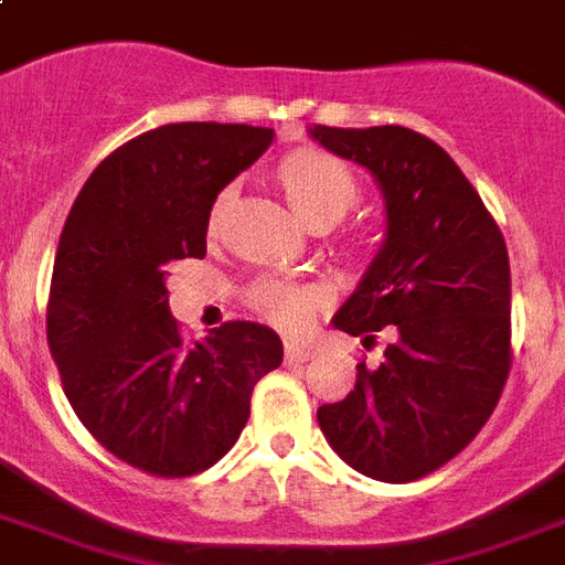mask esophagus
<instances>
[{
	"mask_svg": "<svg viewBox=\"0 0 565 565\" xmlns=\"http://www.w3.org/2000/svg\"><path fill=\"white\" fill-rule=\"evenodd\" d=\"M284 355H287L290 364H301V361L311 359L313 352L308 350V347H301V343H287V347H284Z\"/></svg>",
	"mask_w": 565,
	"mask_h": 565,
	"instance_id": "esophagus-1",
	"label": "esophagus"
}]
</instances>
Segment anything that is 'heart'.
I'll return each instance as SVG.
<instances>
[{
	"label": "heart",
	"mask_w": 565,
	"mask_h": 565,
	"mask_svg": "<svg viewBox=\"0 0 565 565\" xmlns=\"http://www.w3.org/2000/svg\"><path fill=\"white\" fill-rule=\"evenodd\" d=\"M275 183L292 213L313 231H329L331 225H338L359 201V183L350 174V168L317 148H296L284 153L275 166ZM231 204H234V189H225L215 198L206 222L210 234L222 227ZM320 299L317 287L287 281V278H264L248 290L252 311L284 331L305 326V320L320 308Z\"/></svg>",
	"instance_id": "obj_1"
}]
</instances>
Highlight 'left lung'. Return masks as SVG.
Segmentation results:
<instances>
[{
	"label": "left lung",
	"instance_id": "obj_1",
	"mask_svg": "<svg viewBox=\"0 0 565 565\" xmlns=\"http://www.w3.org/2000/svg\"><path fill=\"white\" fill-rule=\"evenodd\" d=\"M313 141L367 168L385 201V239L334 329L391 343L379 367L317 408L331 450L364 477L408 483L450 462L501 399L510 376V257L459 166L406 127L313 124Z\"/></svg>",
	"mask_w": 565,
	"mask_h": 565
}]
</instances>
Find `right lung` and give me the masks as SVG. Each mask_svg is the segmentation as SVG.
Instances as JSON below:
<instances>
[{"label":"right lung","instance_id":"1","mask_svg":"<svg viewBox=\"0 0 565 565\" xmlns=\"http://www.w3.org/2000/svg\"><path fill=\"white\" fill-rule=\"evenodd\" d=\"M275 132L166 124L127 141L85 180L64 222L46 340L82 426L157 477H189L236 445L252 391L281 364V338L225 322L186 343L168 308V266L206 254L210 206Z\"/></svg>","mask_w":565,"mask_h":565}]
</instances>
